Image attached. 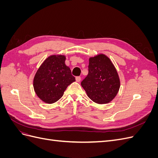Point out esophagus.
<instances>
[{
  "mask_svg": "<svg viewBox=\"0 0 158 158\" xmlns=\"http://www.w3.org/2000/svg\"><path fill=\"white\" fill-rule=\"evenodd\" d=\"M81 80V77H80V76H77V77H76V81L77 82H80Z\"/></svg>",
  "mask_w": 158,
  "mask_h": 158,
  "instance_id": "esophagus-1",
  "label": "esophagus"
}]
</instances>
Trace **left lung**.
I'll list each match as a JSON object with an SVG mask.
<instances>
[{
	"instance_id": "8db88e82",
	"label": "left lung",
	"mask_w": 158,
	"mask_h": 158,
	"mask_svg": "<svg viewBox=\"0 0 158 158\" xmlns=\"http://www.w3.org/2000/svg\"><path fill=\"white\" fill-rule=\"evenodd\" d=\"M81 85L94 102L106 104L115 98L121 83L111 60L106 55L99 54L89 59L88 74Z\"/></svg>"
}]
</instances>
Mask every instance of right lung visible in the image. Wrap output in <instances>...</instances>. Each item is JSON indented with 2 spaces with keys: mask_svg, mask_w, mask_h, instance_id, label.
Returning <instances> with one entry per match:
<instances>
[{
  "mask_svg": "<svg viewBox=\"0 0 158 158\" xmlns=\"http://www.w3.org/2000/svg\"><path fill=\"white\" fill-rule=\"evenodd\" d=\"M66 56L51 55L44 61L33 78V88L41 101L53 103L63 96L69 85L75 82L70 69L65 64Z\"/></svg>",
  "mask_w": 158,
  "mask_h": 158,
  "instance_id": "1",
  "label": "right lung"
}]
</instances>
